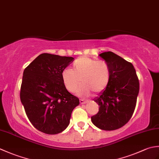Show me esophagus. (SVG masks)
Masks as SVG:
<instances>
[{
	"label": "esophagus",
	"mask_w": 159,
	"mask_h": 159,
	"mask_svg": "<svg viewBox=\"0 0 159 159\" xmlns=\"http://www.w3.org/2000/svg\"><path fill=\"white\" fill-rule=\"evenodd\" d=\"M87 102H88V101H87V100H82V99L80 100V103L81 104H86V103H87Z\"/></svg>",
	"instance_id": "esophagus-1"
}]
</instances>
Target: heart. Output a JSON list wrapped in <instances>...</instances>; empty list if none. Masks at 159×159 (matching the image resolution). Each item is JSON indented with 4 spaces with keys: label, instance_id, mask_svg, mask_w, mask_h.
Wrapping results in <instances>:
<instances>
[{
    "label": "heart",
    "instance_id": "b5f03b06",
    "mask_svg": "<svg viewBox=\"0 0 159 159\" xmlns=\"http://www.w3.org/2000/svg\"><path fill=\"white\" fill-rule=\"evenodd\" d=\"M64 86L68 92L78 90L80 96H88L92 92L100 93L106 89L111 79V67L104 61H97L90 57H81L74 61L72 69L67 67L61 74Z\"/></svg>",
    "mask_w": 159,
    "mask_h": 159
}]
</instances>
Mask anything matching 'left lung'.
<instances>
[{
	"mask_svg": "<svg viewBox=\"0 0 159 159\" xmlns=\"http://www.w3.org/2000/svg\"><path fill=\"white\" fill-rule=\"evenodd\" d=\"M111 67V79L106 89L93 101L99 111L91 117L92 123L104 130H116L130 120L136 107L139 83L133 64L113 52L99 55Z\"/></svg>",
	"mask_w": 159,
	"mask_h": 159,
	"instance_id": "1",
	"label": "left lung"
}]
</instances>
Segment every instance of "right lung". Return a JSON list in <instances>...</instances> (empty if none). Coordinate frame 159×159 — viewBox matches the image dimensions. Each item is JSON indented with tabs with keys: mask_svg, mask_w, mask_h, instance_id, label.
Returning a JSON list of instances; mask_svg holds the SVG:
<instances>
[{
	"mask_svg": "<svg viewBox=\"0 0 159 159\" xmlns=\"http://www.w3.org/2000/svg\"><path fill=\"white\" fill-rule=\"evenodd\" d=\"M72 57L43 53L24 70L20 100L33 126L48 134L61 133L68 126L77 97L64 86L61 74L73 61Z\"/></svg>",
	"mask_w": 159,
	"mask_h": 159,
	"instance_id": "add662e5",
	"label": "right lung"
}]
</instances>
